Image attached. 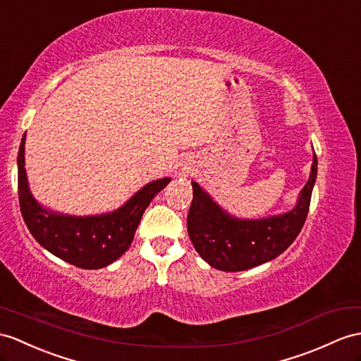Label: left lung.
Masks as SVG:
<instances>
[{"instance_id":"1","label":"left lung","mask_w":361,"mask_h":361,"mask_svg":"<svg viewBox=\"0 0 361 361\" xmlns=\"http://www.w3.org/2000/svg\"><path fill=\"white\" fill-rule=\"evenodd\" d=\"M317 178L314 154L311 176L294 209L260 221L230 217L205 191L192 182V200L187 217L191 243L199 256L221 271H245L276 259L291 245L305 225Z\"/></svg>"}]
</instances>
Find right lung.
I'll return each mask as SVG.
<instances>
[{
    "mask_svg": "<svg viewBox=\"0 0 361 361\" xmlns=\"http://www.w3.org/2000/svg\"><path fill=\"white\" fill-rule=\"evenodd\" d=\"M24 142L25 135L18 152V197L24 222L41 247L78 268L98 269L119 259L133 242L140 217L152 199L170 182L169 178L150 182L110 214L73 217L49 213L29 191Z\"/></svg>",
    "mask_w": 361,
    "mask_h": 361,
    "instance_id": "add662e5",
    "label": "right lung"
}]
</instances>
